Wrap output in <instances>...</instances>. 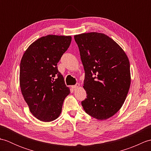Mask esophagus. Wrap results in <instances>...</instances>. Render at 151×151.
<instances>
[{
	"label": "esophagus",
	"instance_id": "34e87169",
	"mask_svg": "<svg viewBox=\"0 0 151 151\" xmlns=\"http://www.w3.org/2000/svg\"><path fill=\"white\" fill-rule=\"evenodd\" d=\"M78 87H80V84H76L75 85H73V86H71V88H73V89H76V88H78Z\"/></svg>",
	"mask_w": 151,
	"mask_h": 151
}]
</instances>
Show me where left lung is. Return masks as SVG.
I'll list each match as a JSON object with an SVG mask.
<instances>
[{
	"instance_id": "left-lung-1",
	"label": "left lung",
	"mask_w": 151,
	"mask_h": 151,
	"mask_svg": "<svg viewBox=\"0 0 151 151\" xmlns=\"http://www.w3.org/2000/svg\"><path fill=\"white\" fill-rule=\"evenodd\" d=\"M85 71L82 101L85 111L99 120L113 116L123 106L130 86L127 54L106 35L90 32L74 36Z\"/></svg>"
}]
</instances>
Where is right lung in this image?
Returning a JSON list of instances; mask_svg holds the SVG:
<instances>
[{
	"label": "right lung",
	"mask_w": 151,
	"mask_h": 151,
	"mask_svg": "<svg viewBox=\"0 0 151 151\" xmlns=\"http://www.w3.org/2000/svg\"><path fill=\"white\" fill-rule=\"evenodd\" d=\"M70 42V36L48 35L32 43L22 57V94L32 114L41 121L56 119L70 93L57 65Z\"/></svg>",
	"instance_id": "add662e5"
}]
</instances>
